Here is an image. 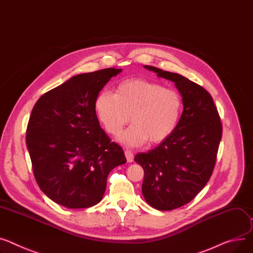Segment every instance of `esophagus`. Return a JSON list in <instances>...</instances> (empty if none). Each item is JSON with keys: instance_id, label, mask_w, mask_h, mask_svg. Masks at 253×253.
<instances>
[{"instance_id": "1", "label": "esophagus", "mask_w": 253, "mask_h": 253, "mask_svg": "<svg viewBox=\"0 0 253 253\" xmlns=\"http://www.w3.org/2000/svg\"><path fill=\"white\" fill-rule=\"evenodd\" d=\"M125 157H126L128 163H132V162H133L134 156H133V153H132L131 150H129V149H126V150H125Z\"/></svg>"}]
</instances>
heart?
<instances>
[{
    "label": "heart",
    "instance_id": "obj_1",
    "mask_svg": "<svg viewBox=\"0 0 253 253\" xmlns=\"http://www.w3.org/2000/svg\"><path fill=\"white\" fill-rule=\"evenodd\" d=\"M94 110L100 125L110 135L117 136L129 122L121 141L128 146H140L148 140L160 143L172 135L183 111L181 94L160 82L142 78L121 81L110 91L99 92Z\"/></svg>",
    "mask_w": 253,
    "mask_h": 253
}]
</instances>
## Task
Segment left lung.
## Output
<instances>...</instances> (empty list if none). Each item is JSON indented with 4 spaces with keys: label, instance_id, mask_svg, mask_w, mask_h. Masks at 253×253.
Returning <instances> with one entry per match:
<instances>
[{
    "label": "left lung",
    "instance_id": "8db88e82",
    "mask_svg": "<svg viewBox=\"0 0 253 253\" xmlns=\"http://www.w3.org/2000/svg\"><path fill=\"white\" fill-rule=\"evenodd\" d=\"M144 67L175 82L183 99V113L172 135L134 158L144 170L146 203L160 211H172L190 203L209 182L222 138V122L211 95L203 86L180 74Z\"/></svg>",
    "mask_w": 253,
    "mask_h": 253
}]
</instances>
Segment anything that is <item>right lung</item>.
<instances>
[{
  "label": "right lung",
  "instance_id": "obj_1",
  "mask_svg": "<svg viewBox=\"0 0 253 253\" xmlns=\"http://www.w3.org/2000/svg\"><path fill=\"white\" fill-rule=\"evenodd\" d=\"M122 69L73 76L43 93L26 129L32 171L42 191L69 209L98 204L109 173L126 163L122 147L102 129L94 110L98 92Z\"/></svg>",
  "mask_w": 253,
  "mask_h": 253
}]
</instances>
